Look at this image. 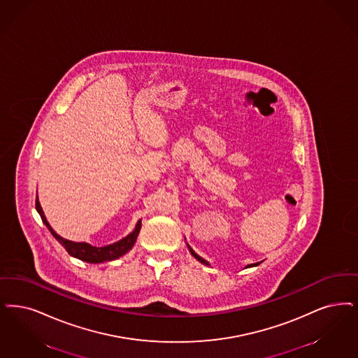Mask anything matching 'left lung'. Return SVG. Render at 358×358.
I'll return each instance as SVG.
<instances>
[{"label":"left lung","instance_id":"8db88e82","mask_svg":"<svg viewBox=\"0 0 358 358\" xmlns=\"http://www.w3.org/2000/svg\"><path fill=\"white\" fill-rule=\"evenodd\" d=\"M190 253H192V255H193L194 257L197 258V259H199L200 262H202V264H205V265H208V262H206V261H205L203 258H201L200 256H199V255H196V253H194V252H193L192 249H190ZM258 264H259V262H258ZM258 264H255V265H249V266H256V265H258Z\"/></svg>","mask_w":358,"mask_h":358}]
</instances>
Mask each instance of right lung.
<instances>
[{
    "label": "right lung",
    "instance_id": "obj_1",
    "mask_svg": "<svg viewBox=\"0 0 358 358\" xmlns=\"http://www.w3.org/2000/svg\"><path fill=\"white\" fill-rule=\"evenodd\" d=\"M36 209L41 215V220H43V224L46 225V228L50 230L53 237L66 249V252L73 257L83 259V261L90 262V264H99V262H103V261H112V259L124 256L127 252L131 249V246L136 243L138 231H140V228H141V221H138L137 225H136V229L133 230L125 238H122L121 241L112 243V245H108V246L97 248V246H92V245L86 243H73V241H68V240L59 237L57 233L52 229L50 225L48 224L38 200H36Z\"/></svg>",
    "mask_w": 358,
    "mask_h": 358
}]
</instances>
